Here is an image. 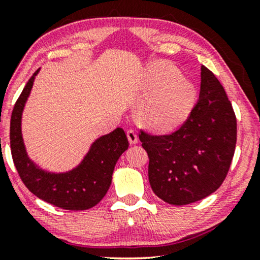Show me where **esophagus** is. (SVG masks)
Here are the masks:
<instances>
[{
    "label": "esophagus",
    "instance_id": "1",
    "mask_svg": "<svg viewBox=\"0 0 260 260\" xmlns=\"http://www.w3.org/2000/svg\"><path fill=\"white\" fill-rule=\"evenodd\" d=\"M126 136H127V140H129V142H130V144L138 143V136H137V133L135 130H127Z\"/></svg>",
    "mask_w": 260,
    "mask_h": 260
}]
</instances>
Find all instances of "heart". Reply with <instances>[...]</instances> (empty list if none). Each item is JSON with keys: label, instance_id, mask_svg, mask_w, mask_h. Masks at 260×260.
Instances as JSON below:
<instances>
[{"label": "heart", "instance_id": "heart-1", "mask_svg": "<svg viewBox=\"0 0 260 260\" xmlns=\"http://www.w3.org/2000/svg\"><path fill=\"white\" fill-rule=\"evenodd\" d=\"M144 92L154 94L143 106V117L158 131H172L186 122L197 98V87L169 63L154 66L145 76Z\"/></svg>", "mask_w": 260, "mask_h": 260}]
</instances>
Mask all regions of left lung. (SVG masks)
<instances>
[{"label":"left lung","instance_id":"1","mask_svg":"<svg viewBox=\"0 0 260 260\" xmlns=\"http://www.w3.org/2000/svg\"><path fill=\"white\" fill-rule=\"evenodd\" d=\"M149 156L151 189L167 204L200 201L218 189L229 173L237 143V119L222 85L201 66L199 101L175 133H141Z\"/></svg>","mask_w":260,"mask_h":260}]
</instances>
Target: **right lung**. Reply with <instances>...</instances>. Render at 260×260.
Here are the masks:
<instances>
[{
  "mask_svg": "<svg viewBox=\"0 0 260 260\" xmlns=\"http://www.w3.org/2000/svg\"><path fill=\"white\" fill-rule=\"evenodd\" d=\"M38 70L24 86L12 112L10 149L14 165L26 187L39 199L67 211L94 207L111 186L112 174L120 155L129 147L122 127L98 137L73 169L53 173L39 167L28 156L22 137V112L33 87Z\"/></svg>",
  "mask_w": 260,
  "mask_h": 260,
  "instance_id": "1",
  "label": "right lung"
}]
</instances>
